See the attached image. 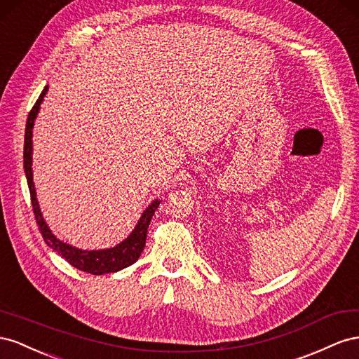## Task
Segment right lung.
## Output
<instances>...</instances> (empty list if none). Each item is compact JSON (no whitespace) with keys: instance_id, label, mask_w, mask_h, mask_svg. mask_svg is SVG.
I'll return each instance as SVG.
<instances>
[{"instance_id":"1","label":"right lung","mask_w":359,"mask_h":359,"mask_svg":"<svg viewBox=\"0 0 359 359\" xmlns=\"http://www.w3.org/2000/svg\"><path fill=\"white\" fill-rule=\"evenodd\" d=\"M48 87L43 88L42 93H40L39 99L36 100L34 107L32 108L27 118V128H25V141H24V170H25V176L28 182V188H29V196H32V206L33 212L36 217V222L39 225V230L42 233V236L46 242L48 247L57 251L61 257H63L66 262H69L74 268L87 272V273H93V275H102V273H109V272H117L128 268V266L134 264L144 250L146 247V238H147V229L149 224L151 221V217L155 215V210L159 206V200L153 201L150 206L142 213V217L140 218L135 230L130 233V236L128 239L123 241L120 245L114 248L109 250H100V251H83L78 250L72 245H67L65 242H61L57 239L53 231L48 229L46 222L43 221L42 212L39 209V203L36 198V189H34V182H33V170H32V151H33V126H34V120L39 112L40 104L46 95Z\"/></svg>"}]
</instances>
